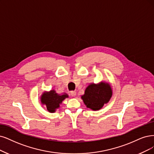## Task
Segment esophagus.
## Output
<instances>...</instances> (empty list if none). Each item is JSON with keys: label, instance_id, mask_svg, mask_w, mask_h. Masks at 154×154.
Returning <instances> with one entry per match:
<instances>
[{"label": "esophagus", "instance_id": "obj_1", "mask_svg": "<svg viewBox=\"0 0 154 154\" xmlns=\"http://www.w3.org/2000/svg\"><path fill=\"white\" fill-rule=\"evenodd\" d=\"M76 94H77L76 92L74 91H71V93H70V94H71L72 96H75Z\"/></svg>", "mask_w": 154, "mask_h": 154}]
</instances>
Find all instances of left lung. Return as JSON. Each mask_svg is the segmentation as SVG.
Wrapping results in <instances>:
<instances>
[{
	"label": "left lung",
	"instance_id": "left-lung-1",
	"mask_svg": "<svg viewBox=\"0 0 154 154\" xmlns=\"http://www.w3.org/2000/svg\"><path fill=\"white\" fill-rule=\"evenodd\" d=\"M112 95V91L110 85L101 82L99 84H90L81 98L88 108L98 110L109 101Z\"/></svg>",
	"mask_w": 154,
	"mask_h": 154
}]
</instances>
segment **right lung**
Segmentation results:
<instances>
[{"label":"right lung","instance_id":"1","mask_svg":"<svg viewBox=\"0 0 154 154\" xmlns=\"http://www.w3.org/2000/svg\"><path fill=\"white\" fill-rule=\"evenodd\" d=\"M68 97V96L66 94L59 95L56 93L54 90H52L49 93H43L41 96V102L43 105H45L49 112L53 113L60 107V104L61 103L62 101Z\"/></svg>","mask_w":154,"mask_h":154}]
</instances>
